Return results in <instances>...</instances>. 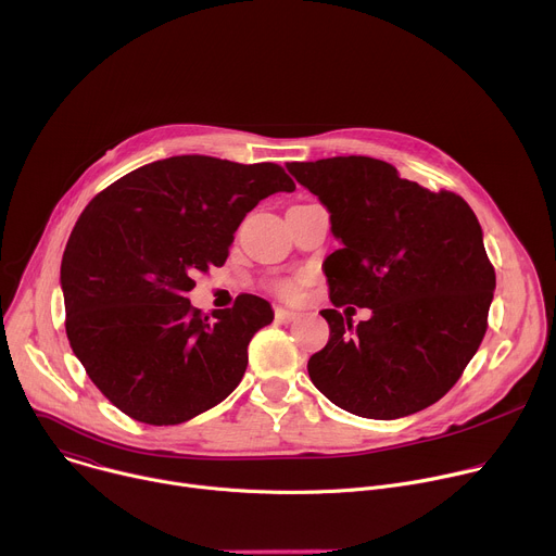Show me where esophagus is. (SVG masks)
I'll use <instances>...</instances> for the list:
<instances>
[{"label": "esophagus", "instance_id": "34e87169", "mask_svg": "<svg viewBox=\"0 0 556 556\" xmlns=\"http://www.w3.org/2000/svg\"><path fill=\"white\" fill-rule=\"evenodd\" d=\"M299 314L292 312V309H286V307H275V320L277 323H292Z\"/></svg>", "mask_w": 556, "mask_h": 556}]
</instances>
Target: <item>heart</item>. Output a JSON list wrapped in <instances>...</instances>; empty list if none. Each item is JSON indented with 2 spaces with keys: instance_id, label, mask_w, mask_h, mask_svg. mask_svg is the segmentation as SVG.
I'll use <instances>...</instances> for the list:
<instances>
[{
  "instance_id": "obj_1",
  "label": "heart",
  "mask_w": 556,
  "mask_h": 556,
  "mask_svg": "<svg viewBox=\"0 0 556 556\" xmlns=\"http://www.w3.org/2000/svg\"><path fill=\"white\" fill-rule=\"evenodd\" d=\"M296 290H299L296 281H290V279H283V281H279V283L275 286V292L281 294V296H294Z\"/></svg>"
}]
</instances>
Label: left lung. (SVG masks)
Segmentation results:
<instances>
[{
	"mask_svg": "<svg viewBox=\"0 0 556 556\" xmlns=\"http://www.w3.org/2000/svg\"><path fill=\"white\" fill-rule=\"evenodd\" d=\"M331 214L340 249L325 260L327 344L307 362L314 387L366 419H400L439 402L478 351L495 270L471 207L430 192L371 156L288 163ZM372 318L353 326L350 305Z\"/></svg>",
	"mask_w": 556,
	"mask_h": 556,
	"instance_id": "1",
	"label": "left lung"
}]
</instances>
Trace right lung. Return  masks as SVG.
I'll list each match as a JSON object with an SVG mask.
<instances>
[{
  "label": "right lung",
  "instance_id": "right-lung-1",
  "mask_svg": "<svg viewBox=\"0 0 556 556\" xmlns=\"http://www.w3.org/2000/svg\"><path fill=\"white\" fill-rule=\"evenodd\" d=\"M292 190L277 163L182 154L128 172L85 207L61 264L65 329L115 408L176 426L233 393L273 307L242 294L210 318L185 294L197 273L227 262L233 233L260 201Z\"/></svg>",
  "mask_w": 556,
  "mask_h": 556
}]
</instances>
